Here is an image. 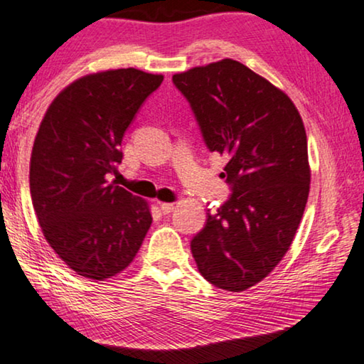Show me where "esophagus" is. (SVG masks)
Instances as JSON below:
<instances>
[{
	"label": "esophagus",
	"mask_w": 364,
	"mask_h": 364,
	"mask_svg": "<svg viewBox=\"0 0 364 364\" xmlns=\"http://www.w3.org/2000/svg\"><path fill=\"white\" fill-rule=\"evenodd\" d=\"M159 208H161V211H163V214H169L174 211V205L172 203H159Z\"/></svg>",
	"instance_id": "1"
}]
</instances>
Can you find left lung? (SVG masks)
I'll return each mask as SVG.
<instances>
[{"instance_id":"8db88e82","label":"left lung","mask_w":364,"mask_h":364,"mask_svg":"<svg viewBox=\"0 0 364 364\" xmlns=\"http://www.w3.org/2000/svg\"><path fill=\"white\" fill-rule=\"evenodd\" d=\"M210 151L228 156V201L190 248L208 282L242 291L287 253L309 193L303 121L284 92L234 59L172 75Z\"/></svg>"}]
</instances>
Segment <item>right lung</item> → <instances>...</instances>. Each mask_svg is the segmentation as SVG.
<instances>
[{
	"instance_id": "add662e5",
	"label": "right lung",
	"mask_w": 364,
	"mask_h": 364,
	"mask_svg": "<svg viewBox=\"0 0 364 364\" xmlns=\"http://www.w3.org/2000/svg\"><path fill=\"white\" fill-rule=\"evenodd\" d=\"M163 75L129 68L70 83L50 105L31 158V193L46 242L79 276L105 281L132 263L151 225L145 200L109 182L121 143Z\"/></svg>"
}]
</instances>
